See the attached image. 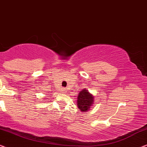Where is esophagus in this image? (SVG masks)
Segmentation results:
<instances>
[{"instance_id":"obj_1","label":"esophagus","mask_w":147,"mask_h":147,"mask_svg":"<svg viewBox=\"0 0 147 147\" xmlns=\"http://www.w3.org/2000/svg\"><path fill=\"white\" fill-rule=\"evenodd\" d=\"M62 92H63V93H65V89H63V90H62Z\"/></svg>"}]
</instances>
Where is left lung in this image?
<instances>
[{
	"instance_id": "8db88e82",
	"label": "left lung",
	"mask_w": 147,
	"mask_h": 147,
	"mask_svg": "<svg viewBox=\"0 0 147 147\" xmlns=\"http://www.w3.org/2000/svg\"><path fill=\"white\" fill-rule=\"evenodd\" d=\"M94 101V97L87 90L83 89L79 92L77 98V106L81 111L89 110Z\"/></svg>"
}]
</instances>
